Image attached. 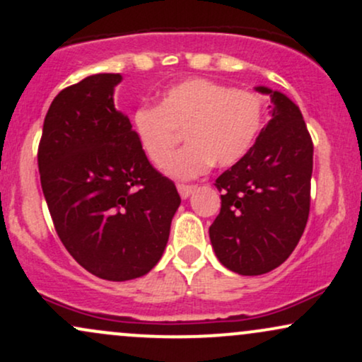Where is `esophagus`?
Listing matches in <instances>:
<instances>
[{
  "instance_id": "34e87169",
  "label": "esophagus",
  "mask_w": 362,
  "mask_h": 362,
  "mask_svg": "<svg viewBox=\"0 0 362 362\" xmlns=\"http://www.w3.org/2000/svg\"><path fill=\"white\" fill-rule=\"evenodd\" d=\"M177 189H178V194H180V197H182V199H189L190 195H192V192H194L195 187H194V185H184V184H178V185H177Z\"/></svg>"
}]
</instances>
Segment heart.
Returning a JSON list of instances; mask_svg holds the SVG:
<instances>
[{
    "instance_id": "obj_1",
    "label": "heart",
    "mask_w": 362,
    "mask_h": 362,
    "mask_svg": "<svg viewBox=\"0 0 362 362\" xmlns=\"http://www.w3.org/2000/svg\"><path fill=\"white\" fill-rule=\"evenodd\" d=\"M264 105L259 95L204 78H190L161 93L158 107H139L132 131L139 148L161 167L184 134L189 145L165 165L178 180H190L211 165L230 167L247 155L259 134Z\"/></svg>"
}]
</instances>
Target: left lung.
Masks as SVG:
<instances>
[{
    "label": "left lung",
    "instance_id": "1",
    "mask_svg": "<svg viewBox=\"0 0 362 362\" xmlns=\"http://www.w3.org/2000/svg\"><path fill=\"white\" fill-rule=\"evenodd\" d=\"M271 120L242 160L216 178L221 211L209 228L216 257L240 276L271 272L296 248L310 214L313 143L300 107L277 90Z\"/></svg>",
    "mask_w": 362,
    "mask_h": 362
}]
</instances>
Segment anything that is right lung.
<instances>
[{"mask_svg":"<svg viewBox=\"0 0 362 362\" xmlns=\"http://www.w3.org/2000/svg\"><path fill=\"white\" fill-rule=\"evenodd\" d=\"M120 81L119 73H98L62 90L39 144L54 228L73 259L107 281L155 267L180 206L175 184L151 167L129 117L115 109Z\"/></svg>","mask_w":362,"mask_h":362,"instance_id":"right-lung-1","label":"right lung"}]
</instances>
